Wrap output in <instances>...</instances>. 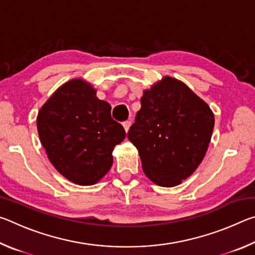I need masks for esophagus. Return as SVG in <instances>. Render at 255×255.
Returning <instances> with one entry per match:
<instances>
[{
  "mask_svg": "<svg viewBox=\"0 0 255 255\" xmlns=\"http://www.w3.org/2000/svg\"><path fill=\"white\" fill-rule=\"evenodd\" d=\"M130 125H131V123L129 122V120H126V122L123 123V126L125 128V130H126V132L129 130V127H130Z\"/></svg>",
  "mask_w": 255,
  "mask_h": 255,
  "instance_id": "1",
  "label": "esophagus"
}]
</instances>
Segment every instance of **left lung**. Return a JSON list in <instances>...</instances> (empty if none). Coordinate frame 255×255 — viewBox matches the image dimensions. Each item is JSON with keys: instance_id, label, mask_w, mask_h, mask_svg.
I'll list each match as a JSON object with an SVG mask.
<instances>
[{"instance_id": "1", "label": "left lung", "mask_w": 255, "mask_h": 255, "mask_svg": "<svg viewBox=\"0 0 255 255\" xmlns=\"http://www.w3.org/2000/svg\"><path fill=\"white\" fill-rule=\"evenodd\" d=\"M141 108L127 133L144 173L161 187H174L201 163L215 118L205 101L182 82L164 77L144 91Z\"/></svg>"}]
</instances>
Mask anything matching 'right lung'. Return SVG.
<instances>
[{
  "label": "right lung",
  "instance_id": "add662e5",
  "mask_svg": "<svg viewBox=\"0 0 255 255\" xmlns=\"http://www.w3.org/2000/svg\"><path fill=\"white\" fill-rule=\"evenodd\" d=\"M38 133L49 161L60 174L80 185L97 183L114 162L112 150L126 137L111 118V106L82 80L60 86L39 111Z\"/></svg>",
  "mask_w": 255,
  "mask_h": 255
}]
</instances>
